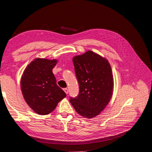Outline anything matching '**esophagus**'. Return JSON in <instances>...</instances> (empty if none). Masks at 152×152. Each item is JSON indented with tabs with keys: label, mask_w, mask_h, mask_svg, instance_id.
Listing matches in <instances>:
<instances>
[{
	"label": "esophagus",
	"mask_w": 152,
	"mask_h": 152,
	"mask_svg": "<svg viewBox=\"0 0 152 152\" xmlns=\"http://www.w3.org/2000/svg\"><path fill=\"white\" fill-rule=\"evenodd\" d=\"M64 91H65V92L66 93V94H68V92H69V90H68V88H64Z\"/></svg>",
	"instance_id": "1"
}]
</instances>
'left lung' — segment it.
I'll return each instance as SVG.
<instances>
[{"mask_svg":"<svg viewBox=\"0 0 152 152\" xmlns=\"http://www.w3.org/2000/svg\"><path fill=\"white\" fill-rule=\"evenodd\" d=\"M80 91L70 102L76 111L87 118H94L103 111L113 92L114 80L107 60L91 50L72 59Z\"/></svg>","mask_w":152,"mask_h":152,"instance_id":"8db88e82","label":"left lung"}]
</instances>
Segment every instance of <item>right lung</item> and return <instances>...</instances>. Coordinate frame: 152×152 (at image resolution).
<instances>
[{
	"instance_id": "1",
	"label": "right lung",
	"mask_w": 152,
	"mask_h": 152,
	"mask_svg": "<svg viewBox=\"0 0 152 152\" xmlns=\"http://www.w3.org/2000/svg\"><path fill=\"white\" fill-rule=\"evenodd\" d=\"M56 60L36 58L26 67L20 85L23 96L29 107L40 115L53 112L57 104L66 96L56 84L52 70Z\"/></svg>"
}]
</instances>
